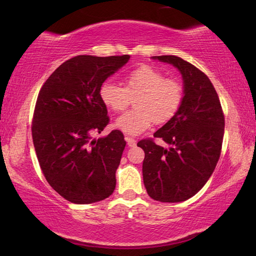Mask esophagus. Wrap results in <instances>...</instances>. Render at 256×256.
Segmentation results:
<instances>
[{
    "label": "esophagus",
    "mask_w": 256,
    "mask_h": 256,
    "mask_svg": "<svg viewBox=\"0 0 256 256\" xmlns=\"http://www.w3.org/2000/svg\"><path fill=\"white\" fill-rule=\"evenodd\" d=\"M125 141H126V144H128V146H134L136 144V140H134V138H130V136H125Z\"/></svg>",
    "instance_id": "34e87169"
}]
</instances>
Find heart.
<instances>
[{
    "mask_svg": "<svg viewBox=\"0 0 256 256\" xmlns=\"http://www.w3.org/2000/svg\"><path fill=\"white\" fill-rule=\"evenodd\" d=\"M126 86L106 81L100 86V99L116 112L126 110L132 98L136 110L125 112L115 120V128L128 136H138L156 124H164L178 112L184 100L180 81L164 78L158 68L141 66L125 76Z\"/></svg>",
    "mask_w": 256,
    "mask_h": 256,
    "instance_id": "1",
    "label": "heart"
}]
</instances>
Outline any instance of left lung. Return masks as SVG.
Instances as JSON below:
<instances>
[{"label":"left lung","instance_id":"left-lung-1","mask_svg":"<svg viewBox=\"0 0 256 256\" xmlns=\"http://www.w3.org/2000/svg\"><path fill=\"white\" fill-rule=\"evenodd\" d=\"M174 66L183 78L184 100L170 122L154 132L168 148L151 138L144 149V183L149 196L160 202H182L206 185L222 152L224 118L218 94L204 73L174 55L154 56Z\"/></svg>","mask_w":256,"mask_h":256}]
</instances>
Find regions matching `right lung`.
Listing matches in <instances>:
<instances>
[{
  "instance_id": "right-lung-1",
  "label": "right lung",
  "mask_w": 256,
  "mask_h": 256,
  "mask_svg": "<svg viewBox=\"0 0 256 256\" xmlns=\"http://www.w3.org/2000/svg\"><path fill=\"white\" fill-rule=\"evenodd\" d=\"M131 56L79 55L68 60L42 84L32 118V141L46 180L66 200L89 204L112 196L126 142L110 122L100 86Z\"/></svg>"
}]
</instances>
